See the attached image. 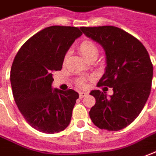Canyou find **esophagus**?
<instances>
[{"instance_id":"1","label":"esophagus","mask_w":156,"mask_h":156,"mask_svg":"<svg viewBox=\"0 0 156 156\" xmlns=\"http://www.w3.org/2000/svg\"><path fill=\"white\" fill-rule=\"evenodd\" d=\"M87 94H88V93L87 92H80V93H79V97H80V98H84L85 96H87Z\"/></svg>"}]
</instances>
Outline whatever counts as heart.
Returning a JSON list of instances; mask_svg holds the SVG:
<instances>
[{"label": "heart", "mask_w": 156, "mask_h": 156, "mask_svg": "<svg viewBox=\"0 0 156 156\" xmlns=\"http://www.w3.org/2000/svg\"><path fill=\"white\" fill-rule=\"evenodd\" d=\"M79 50H80L82 56L88 60L92 58V56H97L98 53V48L97 47L95 42L92 41V40L89 39H85L82 41H80V44H79ZM68 56H69V53H66L65 57H64V59H67ZM86 81H87V80L85 78H79L77 80V84L80 87H85Z\"/></svg>", "instance_id": "1"}]
</instances>
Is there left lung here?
Masks as SVG:
<instances>
[{"instance_id": "left-lung-1", "label": "left lung", "mask_w": 156, "mask_h": 156, "mask_svg": "<svg viewBox=\"0 0 156 156\" xmlns=\"http://www.w3.org/2000/svg\"><path fill=\"white\" fill-rule=\"evenodd\" d=\"M87 37L102 45L106 69L98 87L113 88V95L92 90L96 103L89 111L100 129L119 131L130 125L144 107L151 90L153 65L140 41L115 26L80 27Z\"/></svg>"}]
</instances>
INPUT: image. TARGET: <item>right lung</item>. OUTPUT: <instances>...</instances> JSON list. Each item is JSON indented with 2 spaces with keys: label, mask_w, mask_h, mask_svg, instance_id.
Instances as JSON below:
<instances>
[{
  "label": "right lung",
  "mask_w": 156,
  "mask_h": 156,
  "mask_svg": "<svg viewBox=\"0 0 156 156\" xmlns=\"http://www.w3.org/2000/svg\"><path fill=\"white\" fill-rule=\"evenodd\" d=\"M81 34L78 27H47L15 56L10 75L15 103L25 121L41 133H59L70 122L79 94L72 89L52 90V73L62 69L68 49Z\"/></svg>",
  "instance_id": "right-lung-1"
}]
</instances>
